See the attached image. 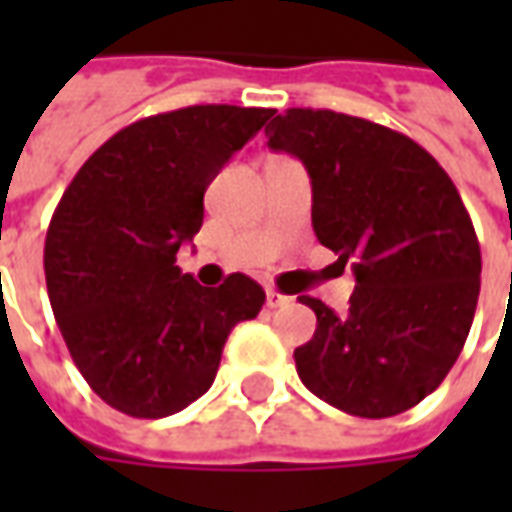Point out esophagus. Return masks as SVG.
<instances>
[{"label": "esophagus", "mask_w": 512, "mask_h": 512, "mask_svg": "<svg viewBox=\"0 0 512 512\" xmlns=\"http://www.w3.org/2000/svg\"><path fill=\"white\" fill-rule=\"evenodd\" d=\"M290 296H285V293H279V290L268 288L266 290V304L271 307V310H277V307H285V304H290Z\"/></svg>", "instance_id": "obj_1"}]
</instances>
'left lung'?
I'll return each instance as SVG.
<instances>
[{
	"mask_svg": "<svg viewBox=\"0 0 512 512\" xmlns=\"http://www.w3.org/2000/svg\"><path fill=\"white\" fill-rule=\"evenodd\" d=\"M268 147L301 158L312 227L354 260L348 312L301 296L318 318L293 351L301 384L345 414L384 419L444 381L472 329L480 244L450 175L406 134L332 109H288Z\"/></svg>",
	"mask_w": 512,
	"mask_h": 512,
	"instance_id": "8db88e82",
	"label": "left lung"
}]
</instances>
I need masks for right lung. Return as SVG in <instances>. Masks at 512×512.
Returning a JSON list of instances; mask_svg holds the SVG:
<instances>
[{"label":"right lung","mask_w":512,"mask_h":512,"mask_svg":"<svg viewBox=\"0 0 512 512\" xmlns=\"http://www.w3.org/2000/svg\"><path fill=\"white\" fill-rule=\"evenodd\" d=\"M274 109L205 104L136 120L87 158L51 216L43 268L84 381L128 417L158 419L211 389L235 323L266 293L246 274L205 288L175 266L202 197Z\"/></svg>","instance_id":"obj_1"}]
</instances>
